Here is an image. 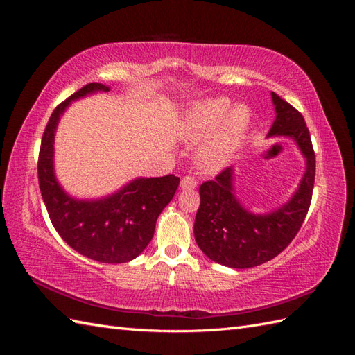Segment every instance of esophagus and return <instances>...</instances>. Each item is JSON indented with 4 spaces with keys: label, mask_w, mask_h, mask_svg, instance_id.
Segmentation results:
<instances>
[{
    "label": "esophagus",
    "mask_w": 355,
    "mask_h": 355,
    "mask_svg": "<svg viewBox=\"0 0 355 355\" xmlns=\"http://www.w3.org/2000/svg\"><path fill=\"white\" fill-rule=\"evenodd\" d=\"M180 188L182 189H194L197 188V180L192 176H184L180 180Z\"/></svg>",
    "instance_id": "obj_1"
}]
</instances>
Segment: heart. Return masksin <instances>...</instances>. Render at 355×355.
<instances>
[{"mask_svg":"<svg viewBox=\"0 0 355 355\" xmlns=\"http://www.w3.org/2000/svg\"><path fill=\"white\" fill-rule=\"evenodd\" d=\"M225 98L206 99L191 106L187 114V136L208 137L200 146L197 163L202 170L223 167L239 151L252 124V114L245 105H235Z\"/></svg>","mask_w":355,"mask_h":355,"instance_id":"1","label":"heart"}]
</instances>
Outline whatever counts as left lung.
I'll use <instances>...</instances> for the list:
<instances>
[{
  "label": "left lung",
  "mask_w": 355,
  "mask_h": 355,
  "mask_svg": "<svg viewBox=\"0 0 355 355\" xmlns=\"http://www.w3.org/2000/svg\"><path fill=\"white\" fill-rule=\"evenodd\" d=\"M275 120L268 137H290L305 158V173L297 189L280 207L257 214L235 196L234 167L200 187L194 235L202 253L230 268H253L274 259L295 239L308 213L315 179V154L302 114L271 93Z\"/></svg>",
  "instance_id": "obj_1"
}]
</instances>
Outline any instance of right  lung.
Returning <instances> with one entry per match:
<instances>
[{
  "label": "right lung",
  "instance_id": "1",
  "mask_svg": "<svg viewBox=\"0 0 355 355\" xmlns=\"http://www.w3.org/2000/svg\"><path fill=\"white\" fill-rule=\"evenodd\" d=\"M110 85L90 83L53 111L42 135L38 182L53 227L73 250L102 263H124L141 254L154 237L159 213L173 198L179 178H137L96 200H78L62 188L55 173V135L71 102Z\"/></svg>",
  "mask_w": 355,
  "mask_h": 355
}]
</instances>
